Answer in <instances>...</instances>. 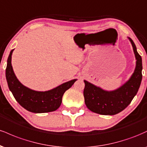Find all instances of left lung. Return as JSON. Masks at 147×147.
Instances as JSON below:
<instances>
[{"mask_svg":"<svg viewBox=\"0 0 147 147\" xmlns=\"http://www.w3.org/2000/svg\"><path fill=\"white\" fill-rule=\"evenodd\" d=\"M128 38L132 44L136 59V66L133 75L125 84L116 90L107 91L84 80L85 104L92 112L104 115L119 113L131 104L137 94L142 78V62L134 42L131 38Z\"/></svg>","mask_w":147,"mask_h":147,"instance_id":"left-lung-1","label":"left lung"}]
</instances>
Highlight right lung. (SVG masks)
<instances>
[{
	"mask_svg": "<svg viewBox=\"0 0 147 147\" xmlns=\"http://www.w3.org/2000/svg\"><path fill=\"white\" fill-rule=\"evenodd\" d=\"M13 51L14 50H11L8 57L5 75L8 87L15 99L22 107L34 113L52 112L58 109L61 104L64 92L73 85L77 79H72L44 92L28 88L18 80L13 70L11 63Z\"/></svg>",
	"mask_w": 147,
	"mask_h": 147,
	"instance_id": "add662e5",
	"label": "right lung"
}]
</instances>
